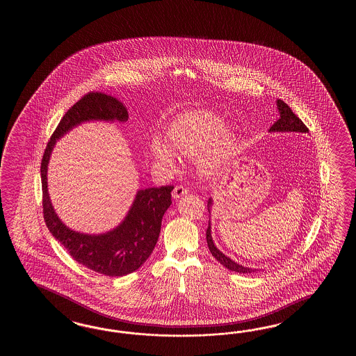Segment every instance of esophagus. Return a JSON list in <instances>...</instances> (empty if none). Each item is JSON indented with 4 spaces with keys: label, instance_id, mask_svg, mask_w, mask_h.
<instances>
[{
    "label": "esophagus",
    "instance_id": "obj_1",
    "mask_svg": "<svg viewBox=\"0 0 356 356\" xmlns=\"http://www.w3.org/2000/svg\"><path fill=\"white\" fill-rule=\"evenodd\" d=\"M187 193H188V189L186 188V187H183V186H177V187L173 189L172 196H173L175 200H177V198L184 196V195H187Z\"/></svg>",
    "mask_w": 356,
    "mask_h": 356
}]
</instances>
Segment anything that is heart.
Listing matches in <instances>:
<instances>
[{
  "mask_svg": "<svg viewBox=\"0 0 356 356\" xmlns=\"http://www.w3.org/2000/svg\"><path fill=\"white\" fill-rule=\"evenodd\" d=\"M242 140L238 127H227V122L210 111H191L179 115L167 132V144L155 138L152 155L163 167H175V154L197 158L198 170L215 175L230 159Z\"/></svg>",
  "mask_w": 356,
  "mask_h": 356,
  "instance_id": "b5f03b06",
  "label": "heart"
}]
</instances>
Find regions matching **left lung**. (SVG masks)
<instances>
[{
  "label": "left lung",
  "mask_w": 356,
  "mask_h": 356,
  "mask_svg": "<svg viewBox=\"0 0 356 356\" xmlns=\"http://www.w3.org/2000/svg\"><path fill=\"white\" fill-rule=\"evenodd\" d=\"M276 106L279 111V120L275 122L273 127L268 129V132H299V134H308L309 129H307V126L302 123V120L293 113V111L290 109V106L284 103L281 99L276 100ZM213 201L211 197L207 201V210L211 213V207ZM206 241L209 250L212 253V256L219 261L220 264L225 266L227 270L234 271L238 273H252L258 271L257 268H250L245 266L239 265L238 262L233 261L232 258L225 256L221 250L215 245V243L212 241L211 235V221H209V227L206 230Z\"/></svg>",
  "instance_id": "obj_1"
}]
</instances>
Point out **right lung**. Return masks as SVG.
Segmentation results:
<instances>
[{
	"label": "right lung",
	"mask_w": 356,
	"mask_h": 356,
	"mask_svg": "<svg viewBox=\"0 0 356 356\" xmlns=\"http://www.w3.org/2000/svg\"><path fill=\"white\" fill-rule=\"evenodd\" d=\"M127 108L118 99L102 92H89L63 115L47 144L40 164L43 213L54 239L80 265L106 276H124L136 271L150 257L156 245L161 220L172 204L173 186L138 189L127 215L112 230L86 234L72 230L58 218L48 193V164L60 137L85 122H124Z\"/></svg>",
	"instance_id": "obj_1"
}]
</instances>
